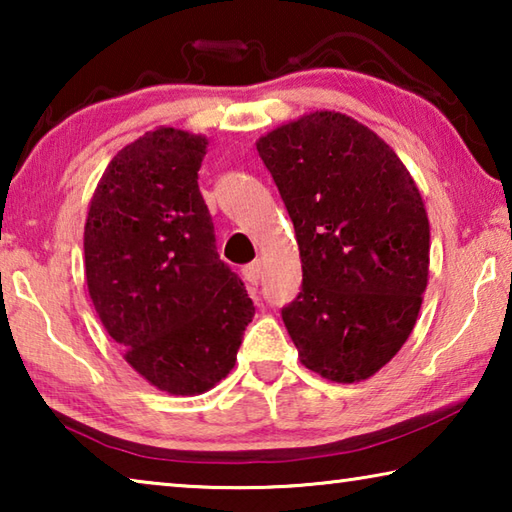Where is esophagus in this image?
I'll use <instances>...</instances> for the list:
<instances>
[{
	"mask_svg": "<svg viewBox=\"0 0 512 512\" xmlns=\"http://www.w3.org/2000/svg\"><path fill=\"white\" fill-rule=\"evenodd\" d=\"M262 273H264V264L259 262V259H255L253 264H248L244 268V277L248 284H259V280H262Z\"/></svg>",
	"mask_w": 512,
	"mask_h": 512,
	"instance_id": "1",
	"label": "esophagus"
}]
</instances>
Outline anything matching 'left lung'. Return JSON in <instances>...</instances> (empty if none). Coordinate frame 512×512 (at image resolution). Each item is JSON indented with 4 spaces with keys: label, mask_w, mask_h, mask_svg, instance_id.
I'll return each instance as SVG.
<instances>
[{
    "label": "left lung",
    "mask_w": 512,
    "mask_h": 512,
    "mask_svg": "<svg viewBox=\"0 0 512 512\" xmlns=\"http://www.w3.org/2000/svg\"><path fill=\"white\" fill-rule=\"evenodd\" d=\"M296 230L302 284L282 320L320 377L361 381L391 361L418 318L429 219L409 171L341 112H311L257 142Z\"/></svg>",
    "instance_id": "1"
}]
</instances>
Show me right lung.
<instances>
[{"label":"right lung","instance_id":"add662e5","mask_svg":"<svg viewBox=\"0 0 512 512\" xmlns=\"http://www.w3.org/2000/svg\"><path fill=\"white\" fill-rule=\"evenodd\" d=\"M207 140L158 128L103 171L85 221V277L106 332L140 375L171 395L210 391L235 368L255 314L216 253L198 189Z\"/></svg>","mask_w":512,"mask_h":512}]
</instances>
